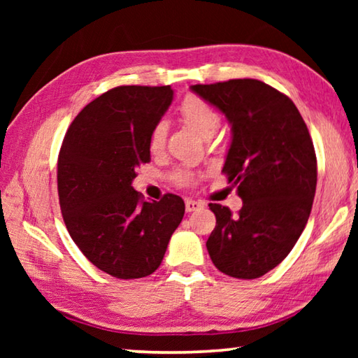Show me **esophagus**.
Listing matches in <instances>:
<instances>
[{
    "instance_id": "obj_1",
    "label": "esophagus",
    "mask_w": 358,
    "mask_h": 358,
    "mask_svg": "<svg viewBox=\"0 0 358 358\" xmlns=\"http://www.w3.org/2000/svg\"><path fill=\"white\" fill-rule=\"evenodd\" d=\"M185 207H186L187 213H191V211H196V210H199V208H202L203 203H202V202H197V201H192V199H189V201H186Z\"/></svg>"
}]
</instances>
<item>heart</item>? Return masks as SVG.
Wrapping results in <instances>:
<instances>
[{
    "label": "heart",
    "mask_w": 358,
    "mask_h": 358,
    "mask_svg": "<svg viewBox=\"0 0 358 358\" xmlns=\"http://www.w3.org/2000/svg\"><path fill=\"white\" fill-rule=\"evenodd\" d=\"M178 113L181 120L194 131H197L202 137L208 138L216 134L221 126V115L215 110L207 101L199 98L196 94H187L180 104ZM167 138V123L166 121H157L150 131L148 136V148L153 155L161 153L166 147ZM173 183L178 186H192L196 183V173L187 169H180L172 175Z\"/></svg>",
    "instance_id": "obj_1"
}]
</instances>
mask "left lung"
<instances>
[{
    "mask_svg": "<svg viewBox=\"0 0 358 358\" xmlns=\"http://www.w3.org/2000/svg\"><path fill=\"white\" fill-rule=\"evenodd\" d=\"M191 90L232 126L222 172L243 201L238 215L208 205L216 216L208 254L222 273L260 278L286 259L310 217L317 183L310 131L286 94L256 78Z\"/></svg>",
    "mask_w": 358,
    "mask_h": 358,
    "instance_id": "8db88e82",
    "label": "left lung"
}]
</instances>
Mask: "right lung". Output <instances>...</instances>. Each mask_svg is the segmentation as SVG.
<instances>
[{
	"mask_svg": "<svg viewBox=\"0 0 358 358\" xmlns=\"http://www.w3.org/2000/svg\"><path fill=\"white\" fill-rule=\"evenodd\" d=\"M172 99L169 85L108 90L82 108L59 150V207L71 238L94 266L120 280L153 273L183 220L181 197L147 202L131 186L136 169L150 162V131Z\"/></svg>",
	"mask_w": 358,
	"mask_h": 358,
	"instance_id": "obj_1",
	"label": "right lung"
}]
</instances>
